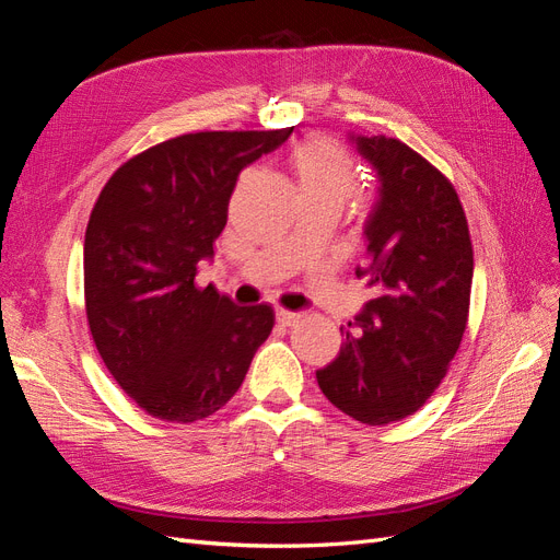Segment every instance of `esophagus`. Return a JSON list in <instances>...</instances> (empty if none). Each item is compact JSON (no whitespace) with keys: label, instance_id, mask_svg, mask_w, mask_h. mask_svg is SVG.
<instances>
[{"label":"esophagus","instance_id":"obj_1","mask_svg":"<svg viewBox=\"0 0 560 560\" xmlns=\"http://www.w3.org/2000/svg\"><path fill=\"white\" fill-rule=\"evenodd\" d=\"M276 319L280 322L282 327H294V325H299V319H301V313H292V311H284V308H278L276 311Z\"/></svg>","mask_w":560,"mask_h":560}]
</instances>
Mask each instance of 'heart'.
Returning a JSON list of instances; mask_svg holds the SVG:
<instances>
[{
	"label": "heart",
	"mask_w": 560,
	"mask_h": 560,
	"mask_svg": "<svg viewBox=\"0 0 560 560\" xmlns=\"http://www.w3.org/2000/svg\"><path fill=\"white\" fill-rule=\"evenodd\" d=\"M303 206H327L341 212L358 189V167L348 151L329 138L306 140L292 154Z\"/></svg>",
	"instance_id": "obj_1"
}]
</instances>
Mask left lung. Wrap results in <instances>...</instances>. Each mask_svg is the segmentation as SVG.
Instances as JSON below:
<instances>
[{
    "mask_svg": "<svg viewBox=\"0 0 560 560\" xmlns=\"http://www.w3.org/2000/svg\"><path fill=\"white\" fill-rule=\"evenodd\" d=\"M350 142L378 179L354 268L374 299L341 327V352L315 376L338 411L387 425L432 397L460 348L474 252L460 198L434 165L385 135L350 132Z\"/></svg>",
    "mask_w": 560,
    "mask_h": 560,
    "instance_id": "8db88e82",
    "label": "left lung"
}]
</instances>
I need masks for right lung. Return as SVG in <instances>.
Instances as JSON below:
<instances>
[{"mask_svg":"<svg viewBox=\"0 0 560 560\" xmlns=\"http://www.w3.org/2000/svg\"><path fill=\"white\" fill-rule=\"evenodd\" d=\"M292 128L189 132L124 163L89 219L83 292L95 348L149 416L196 422L238 393L276 325L268 303L235 306L198 261L214 257L243 167Z\"/></svg>","mask_w":560,"mask_h":560,"instance_id":"add662e5","label":"right lung"}]
</instances>
